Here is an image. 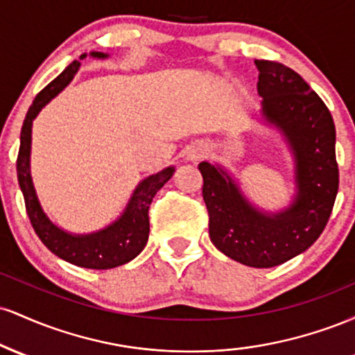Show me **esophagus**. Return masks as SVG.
<instances>
[{"instance_id": "1", "label": "esophagus", "mask_w": 355, "mask_h": 355, "mask_svg": "<svg viewBox=\"0 0 355 355\" xmlns=\"http://www.w3.org/2000/svg\"><path fill=\"white\" fill-rule=\"evenodd\" d=\"M207 155V148L205 145L198 144V145H193L191 148L189 150V153H187V157H189L190 162H197V160H202L203 157Z\"/></svg>"}]
</instances>
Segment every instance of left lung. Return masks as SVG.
Listing matches in <instances>:
<instances>
[{
    "label": "left lung",
    "mask_w": 355,
    "mask_h": 355,
    "mask_svg": "<svg viewBox=\"0 0 355 355\" xmlns=\"http://www.w3.org/2000/svg\"><path fill=\"white\" fill-rule=\"evenodd\" d=\"M260 116L282 135L294 158L295 193L280 211L259 209L218 164L202 162V195L210 240L243 266L268 268L302 254L327 225L339 189L336 126L329 108L302 76L282 63L255 60Z\"/></svg>",
    "instance_id": "obj_1"
}]
</instances>
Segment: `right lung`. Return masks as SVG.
<instances>
[{
    "label": "right lung",
    "instance_id": "right-lung-1",
    "mask_svg": "<svg viewBox=\"0 0 355 355\" xmlns=\"http://www.w3.org/2000/svg\"><path fill=\"white\" fill-rule=\"evenodd\" d=\"M89 56L96 60L108 58L107 53L101 51H92ZM83 58H87V53L80 56V60ZM78 70L80 61L75 60L64 68L60 76H56L48 87H44L36 95L21 126L16 172H18V183L23 191L28 217H30L36 235L44 245L50 248L53 254L73 263V266L107 270V268L130 262L145 248L150 232V203H152L157 191L172 178L175 166H166L162 172L150 175L138 183L120 217L105 229L92 232V234H71V232L63 230L56 223H53L46 211L43 210L42 203H40L33 177H31V126H33V120L38 116L43 107H46L56 95H60L70 85Z\"/></svg>",
    "mask_w": 355,
    "mask_h": 355
}]
</instances>
